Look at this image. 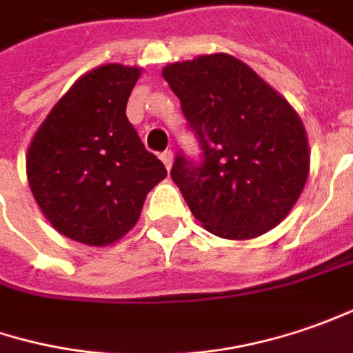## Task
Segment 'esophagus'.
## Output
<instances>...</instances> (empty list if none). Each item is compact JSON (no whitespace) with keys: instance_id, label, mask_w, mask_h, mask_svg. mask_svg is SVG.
Instances as JSON below:
<instances>
[{"instance_id":"esophagus-1","label":"esophagus","mask_w":353,"mask_h":353,"mask_svg":"<svg viewBox=\"0 0 353 353\" xmlns=\"http://www.w3.org/2000/svg\"><path fill=\"white\" fill-rule=\"evenodd\" d=\"M160 158H162V162H164L165 168L170 170L172 164H174V152H172V150H165V152L160 154Z\"/></svg>"}]
</instances>
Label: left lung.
Masks as SVG:
<instances>
[{
  "instance_id": "8db88e82",
  "label": "left lung",
  "mask_w": 353,
  "mask_h": 353,
  "mask_svg": "<svg viewBox=\"0 0 353 353\" xmlns=\"http://www.w3.org/2000/svg\"><path fill=\"white\" fill-rule=\"evenodd\" d=\"M162 76L203 148L201 165L179 154L172 168L193 216L226 240L275 228L309 177V139L297 111L225 52L168 64Z\"/></svg>"
}]
</instances>
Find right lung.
<instances>
[{
  "label": "right lung",
  "instance_id": "obj_1",
  "mask_svg": "<svg viewBox=\"0 0 353 353\" xmlns=\"http://www.w3.org/2000/svg\"><path fill=\"white\" fill-rule=\"evenodd\" d=\"M142 70L103 64L79 76L50 109L27 150V179L54 230L111 246L139 223L148 191L165 176L127 119Z\"/></svg>",
  "mask_w": 353,
  "mask_h": 353
}]
</instances>
